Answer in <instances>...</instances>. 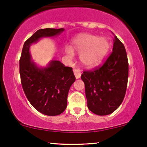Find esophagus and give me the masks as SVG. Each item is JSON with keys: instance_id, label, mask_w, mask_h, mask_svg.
Instances as JSON below:
<instances>
[{"instance_id": "34e87169", "label": "esophagus", "mask_w": 147, "mask_h": 147, "mask_svg": "<svg viewBox=\"0 0 147 147\" xmlns=\"http://www.w3.org/2000/svg\"><path fill=\"white\" fill-rule=\"evenodd\" d=\"M74 74H75V76L76 79H79L81 77V75H82V72H81V70L78 68H74L73 70Z\"/></svg>"}]
</instances>
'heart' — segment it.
Returning <instances> with one entry per match:
<instances>
[{
	"label": "heart",
	"mask_w": 147,
	"mask_h": 147,
	"mask_svg": "<svg viewBox=\"0 0 147 147\" xmlns=\"http://www.w3.org/2000/svg\"><path fill=\"white\" fill-rule=\"evenodd\" d=\"M72 50L80 55L82 64L88 68H93L98 65L109 50V42L104 37H98L92 34H83L79 35L72 41ZM67 55L72 57L71 49H65Z\"/></svg>",
	"instance_id": "b5f03b06"
}]
</instances>
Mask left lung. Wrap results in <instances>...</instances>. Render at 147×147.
<instances>
[{
  "label": "left lung",
  "mask_w": 147,
  "mask_h": 147,
  "mask_svg": "<svg viewBox=\"0 0 147 147\" xmlns=\"http://www.w3.org/2000/svg\"><path fill=\"white\" fill-rule=\"evenodd\" d=\"M113 42L112 53L102 66L81 75L88 108L98 115L113 113L122 104L127 88L129 63L125 48L116 36Z\"/></svg>",
  "instance_id": "8db88e82"
}]
</instances>
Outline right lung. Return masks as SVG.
I'll return each mask as SVG.
<instances>
[{
    "label": "right lung",
    "instance_id": "add662e5",
    "mask_svg": "<svg viewBox=\"0 0 147 147\" xmlns=\"http://www.w3.org/2000/svg\"><path fill=\"white\" fill-rule=\"evenodd\" d=\"M63 31V28L37 30L25 42L19 60L21 84L27 98L36 110L49 116L58 115L65 110L75 77L72 68L59 61H52L45 68H38L32 61L30 47L41 38L57 36Z\"/></svg>",
    "mask_w": 147,
    "mask_h": 147
}]
</instances>
